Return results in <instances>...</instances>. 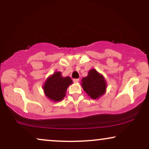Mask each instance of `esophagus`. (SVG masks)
I'll return each mask as SVG.
<instances>
[{"mask_svg":"<svg viewBox=\"0 0 149 149\" xmlns=\"http://www.w3.org/2000/svg\"><path fill=\"white\" fill-rule=\"evenodd\" d=\"M73 81L74 82V83H78V82L79 81V79H78V78H73Z\"/></svg>","mask_w":149,"mask_h":149,"instance_id":"34e87169","label":"esophagus"}]
</instances>
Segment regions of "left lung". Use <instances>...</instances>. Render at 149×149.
Segmentation results:
<instances>
[{
    "instance_id": "left-lung-1",
    "label": "left lung",
    "mask_w": 149,
    "mask_h": 149,
    "mask_svg": "<svg viewBox=\"0 0 149 149\" xmlns=\"http://www.w3.org/2000/svg\"><path fill=\"white\" fill-rule=\"evenodd\" d=\"M81 82L84 91L93 100L100 98L105 93L107 82L104 77L95 69L90 70L88 76L83 78Z\"/></svg>"
}]
</instances>
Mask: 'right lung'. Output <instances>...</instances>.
<instances>
[{"label": "right lung", "instance_id": "right-lung-1", "mask_svg": "<svg viewBox=\"0 0 149 149\" xmlns=\"http://www.w3.org/2000/svg\"><path fill=\"white\" fill-rule=\"evenodd\" d=\"M72 83L70 77H63L59 71L47 78L43 85V90L46 97L51 101L59 102L64 99L68 87Z\"/></svg>", "mask_w": 149, "mask_h": 149}]
</instances>
